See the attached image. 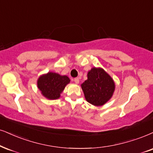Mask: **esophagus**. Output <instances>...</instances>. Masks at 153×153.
<instances>
[{
	"label": "esophagus",
	"instance_id": "obj_1",
	"mask_svg": "<svg viewBox=\"0 0 153 153\" xmlns=\"http://www.w3.org/2000/svg\"><path fill=\"white\" fill-rule=\"evenodd\" d=\"M74 82H75V83H76V84H78L79 82H80V80H79L78 78H75L74 79Z\"/></svg>",
	"mask_w": 153,
	"mask_h": 153
}]
</instances>
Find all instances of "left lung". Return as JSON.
Returning <instances> with one entry per match:
<instances>
[{
  "label": "left lung",
  "mask_w": 153,
  "mask_h": 153,
  "mask_svg": "<svg viewBox=\"0 0 153 153\" xmlns=\"http://www.w3.org/2000/svg\"><path fill=\"white\" fill-rule=\"evenodd\" d=\"M115 87L113 78L100 67L92 68L88 79L81 84L86 101L96 107L104 105L111 99Z\"/></svg>",
  "instance_id": "obj_1"
}]
</instances>
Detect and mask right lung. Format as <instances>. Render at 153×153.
Returning a JSON list of instances; mask_svg holds the SVG:
<instances>
[{
  "instance_id": "right-lung-1",
  "label": "right lung",
  "mask_w": 153,
  "mask_h": 153,
  "mask_svg": "<svg viewBox=\"0 0 153 153\" xmlns=\"http://www.w3.org/2000/svg\"><path fill=\"white\" fill-rule=\"evenodd\" d=\"M71 80L67 75L49 72L40 75L37 79V88L42 95L50 100L60 98L61 94Z\"/></svg>"
}]
</instances>
